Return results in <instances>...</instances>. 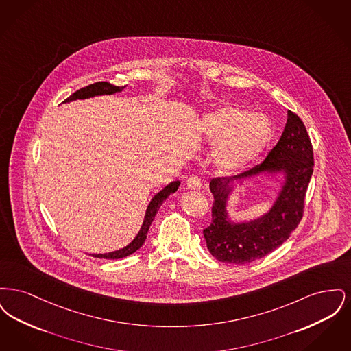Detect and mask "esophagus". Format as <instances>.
I'll list each match as a JSON object with an SVG mask.
<instances>
[{
    "label": "esophagus",
    "instance_id": "obj_1",
    "mask_svg": "<svg viewBox=\"0 0 351 351\" xmlns=\"http://www.w3.org/2000/svg\"><path fill=\"white\" fill-rule=\"evenodd\" d=\"M185 185H186V188H188V189H192V191H199V189H201V186H202V183H201V180L199 179V176H195V175H192V176H189V178L186 179Z\"/></svg>",
    "mask_w": 351,
    "mask_h": 351
}]
</instances>
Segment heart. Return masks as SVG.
Returning <instances> with one entry per match:
<instances>
[{
  "label": "heart",
  "instance_id": "heart-1",
  "mask_svg": "<svg viewBox=\"0 0 351 351\" xmlns=\"http://www.w3.org/2000/svg\"><path fill=\"white\" fill-rule=\"evenodd\" d=\"M202 139L215 145L212 163L219 173L233 175L254 163L267 149L274 128L261 113L223 105L201 121Z\"/></svg>",
  "mask_w": 351,
  "mask_h": 351
}]
</instances>
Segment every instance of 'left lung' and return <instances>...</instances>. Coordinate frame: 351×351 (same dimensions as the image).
<instances>
[{"label": "left lung", "instance_id": "left-lung-1", "mask_svg": "<svg viewBox=\"0 0 351 351\" xmlns=\"http://www.w3.org/2000/svg\"><path fill=\"white\" fill-rule=\"evenodd\" d=\"M278 145L263 163L232 178L213 179L209 188L215 202L212 223L204 229L209 252L219 262L245 265L283 245L300 223L304 199L313 173V149L300 117L288 110ZM283 174L284 182L266 214L249 221L230 219L227 205L234 186L255 176Z\"/></svg>", "mask_w": 351, "mask_h": 351}]
</instances>
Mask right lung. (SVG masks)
Masks as SVG:
<instances>
[{"instance_id":"right-lung-1","label":"right lung","mask_w":351,"mask_h":351,"mask_svg":"<svg viewBox=\"0 0 351 351\" xmlns=\"http://www.w3.org/2000/svg\"><path fill=\"white\" fill-rule=\"evenodd\" d=\"M125 86H116V85H112L109 83H95L92 85H88L85 88L79 89L77 92H75L72 96H69L67 100L64 102H71V101L75 100H85V99H90V97H95V96H104V95H114L117 92H122ZM180 186V182L176 180V182H172V183L166 185L160 192H158L152 199H151L150 204L147 205V209H146V215H145V219H143V223L139 229L138 234L135 235L133 241L119 249V250L110 251V252H105V254H93L92 256H96V258H104V259H119V258H125L130 254H133L138 249H141V246L145 243L146 241V237L149 233V229H150L151 222L154 221V218L156 216L160 205L163 204V201L167 199L169 195L175 193Z\"/></svg>"}]
</instances>
